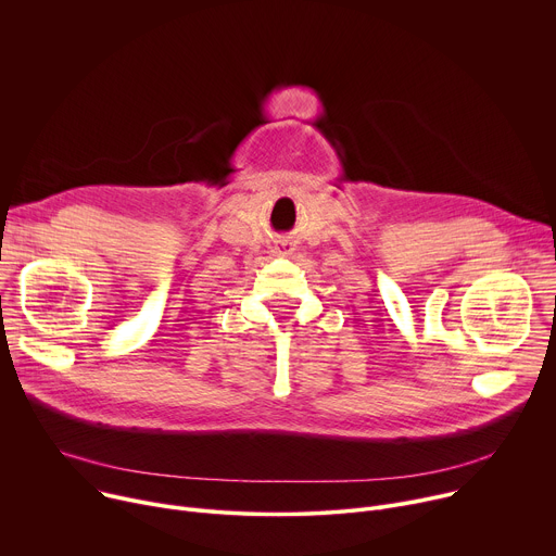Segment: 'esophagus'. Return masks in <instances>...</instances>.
Instances as JSON below:
<instances>
[{
	"label": "esophagus",
	"instance_id": "34e87169",
	"mask_svg": "<svg viewBox=\"0 0 556 556\" xmlns=\"http://www.w3.org/2000/svg\"><path fill=\"white\" fill-rule=\"evenodd\" d=\"M275 251H277V255H288V251H290V249H288L286 244H281V247H277Z\"/></svg>",
	"mask_w": 556,
	"mask_h": 556
}]
</instances>
